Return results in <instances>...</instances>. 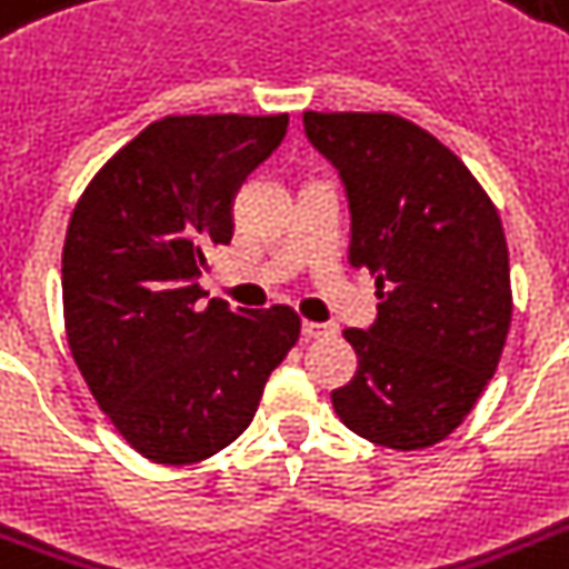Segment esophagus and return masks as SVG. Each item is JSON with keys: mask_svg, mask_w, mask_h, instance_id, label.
Returning a JSON list of instances; mask_svg holds the SVG:
<instances>
[{"mask_svg": "<svg viewBox=\"0 0 569 569\" xmlns=\"http://www.w3.org/2000/svg\"><path fill=\"white\" fill-rule=\"evenodd\" d=\"M337 328L333 325H321V321H303V339H325L333 337Z\"/></svg>", "mask_w": 569, "mask_h": 569, "instance_id": "esophagus-1", "label": "esophagus"}]
</instances>
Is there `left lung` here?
<instances>
[{
	"label": "left lung",
	"instance_id": "left-lung-1",
	"mask_svg": "<svg viewBox=\"0 0 569 569\" xmlns=\"http://www.w3.org/2000/svg\"><path fill=\"white\" fill-rule=\"evenodd\" d=\"M342 173L348 262L378 286V321L342 337L357 375L333 392L355 433L398 451L446 440L493 378L511 328L502 218L467 164L389 111H303Z\"/></svg>",
	"mask_w": 569,
	"mask_h": 569
}]
</instances>
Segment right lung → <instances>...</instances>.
<instances>
[{
    "label": "right lung",
    "mask_w": 569,
    "mask_h": 569,
    "mask_svg": "<svg viewBox=\"0 0 569 569\" xmlns=\"http://www.w3.org/2000/svg\"><path fill=\"white\" fill-rule=\"evenodd\" d=\"M289 114H168L82 191L61 253L64 330L93 401L153 463L218 455L250 425L301 337L292 307H200L197 277L232 239V194Z\"/></svg>",
    "instance_id": "1"
}]
</instances>
